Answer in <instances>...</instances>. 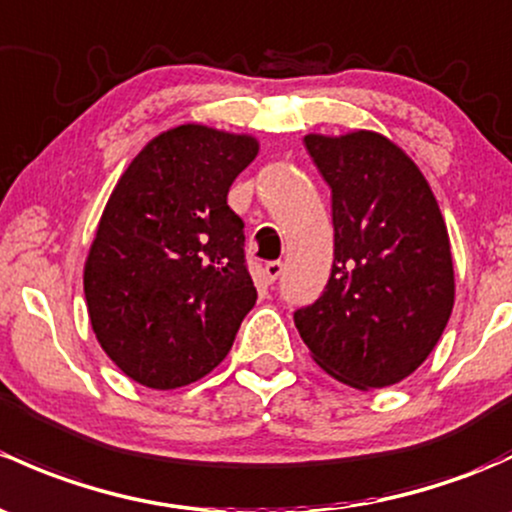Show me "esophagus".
<instances>
[{
    "label": "esophagus",
    "instance_id": "1",
    "mask_svg": "<svg viewBox=\"0 0 512 512\" xmlns=\"http://www.w3.org/2000/svg\"><path fill=\"white\" fill-rule=\"evenodd\" d=\"M282 272H284V265L279 260L277 262H267V265H265V277L270 279V282L282 277Z\"/></svg>",
    "mask_w": 512,
    "mask_h": 512
}]
</instances>
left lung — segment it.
Segmentation results:
<instances>
[{"label": "left lung", "instance_id": "1", "mask_svg": "<svg viewBox=\"0 0 512 512\" xmlns=\"http://www.w3.org/2000/svg\"><path fill=\"white\" fill-rule=\"evenodd\" d=\"M331 186L333 267L319 299L294 311L311 358L358 387L395 385L427 360L454 309V262L419 166L370 129L306 134Z\"/></svg>", "mask_w": 512, "mask_h": 512}]
</instances>
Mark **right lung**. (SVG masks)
<instances>
[{"instance_id":"add662e5","label":"right lung","mask_w":512,"mask_h":512,"mask_svg":"<svg viewBox=\"0 0 512 512\" xmlns=\"http://www.w3.org/2000/svg\"><path fill=\"white\" fill-rule=\"evenodd\" d=\"M260 152L206 125L154 137L110 193L83 270L95 338L134 383L174 390L223 363L255 306L228 191Z\"/></svg>"}]
</instances>
